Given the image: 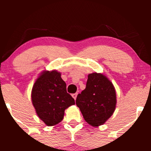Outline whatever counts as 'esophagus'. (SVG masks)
Here are the masks:
<instances>
[{"label":"esophagus","mask_w":151,"mask_h":151,"mask_svg":"<svg viewBox=\"0 0 151 151\" xmlns=\"http://www.w3.org/2000/svg\"><path fill=\"white\" fill-rule=\"evenodd\" d=\"M77 94H78V93H73V94H72V97H73V98L74 99V100H75V99H77Z\"/></svg>","instance_id":"1"}]
</instances>
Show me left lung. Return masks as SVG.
<instances>
[{"label": "left lung", "instance_id": "8db88e82", "mask_svg": "<svg viewBox=\"0 0 151 151\" xmlns=\"http://www.w3.org/2000/svg\"><path fill=\"white\" fill-rule=\"evenodd\" d=\"M116 96L112 83L102 74L88 75L85 89L77 95L76 104L83 117L92 126L102 125L112 116Z\"/></svg>", "mask_w": 151, "mask_h": 151}]
</instances>
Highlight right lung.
<instances>
[{
    "label": "right lung",
    "instance_id": "1",
    "mask_svg": "<svg viewBox=\"0 0 151 151\" xmlns=\"http://www.w3.org/2000/svg\"><path fill=\"white\" fill-rule=\"evenodd\" d=\"M32 104L36 113L46 125L61 122L65 110L75 104L67 92L66 83L57 71H44L35 82L32 89Z\"/></svg>",
    "mask_w": 151,
    "mask_h": 151
}]
</instances>
